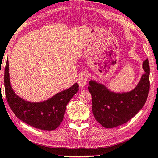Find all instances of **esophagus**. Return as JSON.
<instances>
[{
	"label": "esophagus",
	"instance_id": "34e87169",
	"mask_svg": "<svg viewBox=\"0 0 158 158\" xmlns=\"http://www.w3.org/2000/svg\"><path fill=\"white\" fill-rule=\"evenodd\" d=\"M88 73L87 72H81L78 77V84L81 88L85 87L87 85V79H88Z\"/></svg>",
	"mask_w": 158,
	"mask_h": 158
}]
</instances>
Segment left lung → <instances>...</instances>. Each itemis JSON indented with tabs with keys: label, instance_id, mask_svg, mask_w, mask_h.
Returning <instances> with one entry per match:
<instances>
[{
	"label": "left lung",
	"instance_id": "8db88e82",
	"mask_svg": "<svg viewBox=\"0 0 158 158\" xmlns=\"http://www.w3.org/2000/svg\"><path fill=\"white\" fill-rule=\"evenodd\" d=\"M144 70L139 82L128 92H111L102 84L91 80L88 89L92 94V113L102 127L111 129L127 123L143 108L150 90V65L143 62Z\"/></svg>",
	"mask_w": 158,
	"mask_h": 158
}]
</instances>
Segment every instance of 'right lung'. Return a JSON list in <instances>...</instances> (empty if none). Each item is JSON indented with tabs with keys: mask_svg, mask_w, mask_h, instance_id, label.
<instances>
[{
	"mask_svg": "<svg viewBox=\"0 0 158 158\" xmlns=\"http://www.w3.org/2000/svg\"><path fill=\"white\" fill-rule=\"evenodd\" d=\"M4 86L6 100L16 116L31 127L45 131H52L59 127L64 119L67 104L79 91V85L75 83L69 89L43 102H31L23 100L16 95L10 85L8 61L5 67Z\"/></svg>",
	"mask_w": 158,
	"mask_h": 158,
	"instance_id": "right-lung-1",
	"label": "right lung"
}]
</instances>
